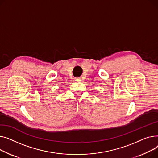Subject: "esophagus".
I'll return each mask as SVG.
<instances>
[{
	"label": "esophagus",
	"mask_w": 158,
	"mask_h": 158,
	"mask_svg": "<svg viewBox=\"0 0 158 158\" xmlns=\"http://www.w3.org/2000/svg\"><path fill=\"white\" fill-rule=\"evenodd\" d=\"M80 80H81L80 78H78V77H77V78H75V81H80Z\"/></svg>",
	"instance_id": "obj_1"
}]
</instances>
